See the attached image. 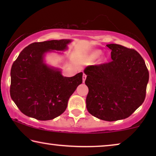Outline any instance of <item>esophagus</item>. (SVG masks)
I'll use <instances>...</instances> for the list:
<instances>
[{
    "mask_svg": "<svg viewBox=\"0 0 156 156\" xmlns=\"http://www.w3.org/2000/svg\"><path fill=\"white\" fill-rule=\"evenodd\" d=\"M86 78H87V75L84 73V74H83V82H85V80H86Z\"/></svg>",
    "mask_w": 156,
    "mask_h": 156,
    "instance_id": "34e87169",
    "label": "esophagus"
}]
</instances>
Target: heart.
<instances>
[{"label":"heart","mask_w":156,"mask_h":156,"mask_svg":"<svg viewBox=\"0 0 156 156\" xmlns=\"http://www.w3.org/2000/svg\"><path fill=\"white\" fill-rule=\"evenodd\" d=\"M101 51H99V50L96 51V52H94L93 54H92V55H91V56L90 59H91V60H93V59H96V58H97V57H98L100 55H101Z\"/></svg>","instance_id":"b5f03b06"}]
</instances>
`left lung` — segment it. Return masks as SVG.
<instances>
[{
  "label": "left lung",
  "instance_id": "obj_1",
  "mask_svg": "<svg viewBox=\"0 0 156 156\" xmlns=\"http://www.w3.org/2000/svg\"><path fill=\"white\" fill-rule=\"evenodd\" d=\"M112 60L85 68L89 114L107 121L126 119L144 103L149 73L137 51L117 44L106 45Z\"/></svg>",
  "mask_w": 156,
  "mask_h": 156
}]
</instances>
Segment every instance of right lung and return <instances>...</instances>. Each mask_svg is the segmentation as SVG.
Wrapping results in <instances>:
<instances>
[{
    "mask_svg": "<svg viewBox=\"0 0 156 156\" xmlns=\"http://www.w3.org/2000/svg\"><path fill=\"white\" fill-rule=\"evenodd\" d=\"M70 40L33 42L23 49L10 70V94L20 112L40 121L59 116L67 108L68 100L82 83V72L72 77L44 62L46 52L63 51Z\"/></svg>",
    "mask_w": 156,
    "mask_h": 156,
    "instance_id": "1",
    "label": "right lung"
}]
</instances>
